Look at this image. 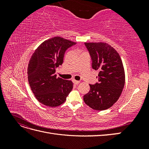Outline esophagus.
I'll return each mask as SVG.
<instances>
[{
    "mask_svg": "<svg viewBox=\"0 0 149 149\" xmlns=\"http://www.w3.org/2000/svg\"><path fill=\"white\" fill-rule=\"evenodd\" d=\"M73 82L74 84H78L80 83V81H76L75 79H73Z\"/></svg>",
    "mask_w": 149,
    "mask_h": 149,
    "instance_id": "34e87169",
    "label": "esophagus"
}]
</instances>
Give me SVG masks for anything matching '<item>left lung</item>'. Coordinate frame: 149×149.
Here are the masks:
<instances>
[{"mask_svg":"<svg viewBox=\"0 0 149 149\" xmlns=\"http://www.w3.org/2000/svg\"><path fill=\"white\" fill-rule=\"evenodd\" d=\"M92 60L93 69L99 71L98 82L89 84L83 100L92 109H109L118 100L125 84V73L119 53L106 43H84Z\"/></svg>","mask_w":149,"mask_h":149,"instance_id":"left-lung-1","label":"left lung"}]
</instances>
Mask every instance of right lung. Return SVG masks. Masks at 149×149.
<instances>
[{"instance_id":"1","label":"right lung","mask_w":149,"mask_h":149,"mask_svg":"<svg viewBox=\"0 0 149 149\" xmlns=\"http://www.w3.org/2000/svg\"><path fill=\"white\" fill-rule=\"evenodd\" d=\"M76 43L56 37L43 42L31 56L28 66V79L37 100L49 107L64 103L73 89L69 80L57 78L56 68L61 65L68 48Z\"/></svg>"}]
</instances>
